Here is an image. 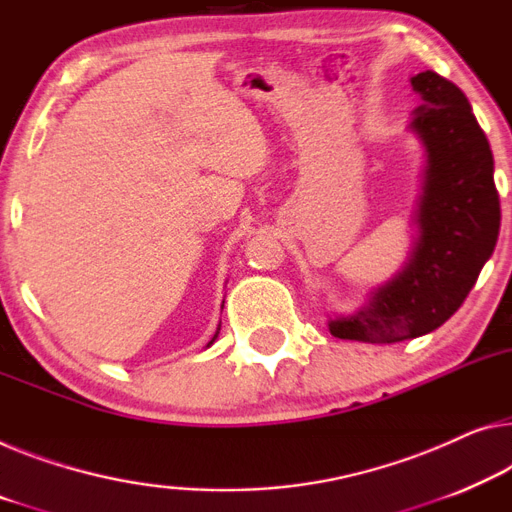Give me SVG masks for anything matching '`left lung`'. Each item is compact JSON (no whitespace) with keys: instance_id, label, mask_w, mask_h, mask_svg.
Masks as SVG:
<instances>
[{"instance_id":"1","label":"left lung","mask_w":512,"mask_h":512,"mask_svg":"<svg viewBox=\"0 0 512 512\" xmlns=\"http://www.w3.org/2000/svg\"><path fill=\"white\" fill-rule=\"evenodd\" d=\"M412 89L426 100L410 123L428 157L414 217L419 238L403 270L375 288L368 304L329 320L336 338L398 343L442 327L497 245L501 208L494 160L467 96L432 70L414 75Z\"/></svg>"}]
</instances>
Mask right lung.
Here are the masks:
<instances>
[{"instance_id":"add662e5","label":"right lung","mask_w":512,"mask_h":512,"mask_svg":"<svg viewBox=\"0 0 512 512\" xmlns=\"http://www.w3.org/2000/svg\"><path fill=\"white\" fill-rule=\"evenodd\" d=\"M217 334H219V327H217V332H215V336H212V341H210V343L206 345V348H210V345H212V343H215V338H217Z\"/></svg>"}]
</instances>
